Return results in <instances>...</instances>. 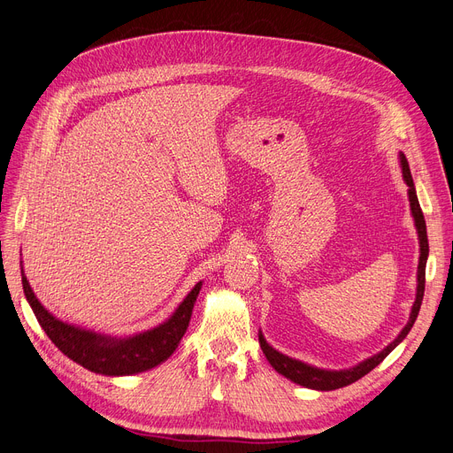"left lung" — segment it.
<instances>
[{"label":"left lung","instance_id":"8db88e82","mask_svg":"<svg viewBox=\"0 0 453 453\" xmlns=\"http://www.w3.org/2000/svg\"><path fill=\"white\" fill-rule=\"evenodd\" d=\"M400 157V167H402V177L403 182L407 184V196H409V206H411V215L413 221L417 226V234H418V247H420V256H418V269H417V296L415 303L411 306V313H409V320L407 325L402 328V332L396 335V339L393 342L387 344L383 350H380L378 354L363 359L361 363L354 365L350 369H341V371H328V369H319L313 367V365H308L300 359L289 357L282 352H278L276 349H273L271 344L265 341L262 330L257 332V339H260V347L267 357V361L271 363V367L278 372L286 376L288 380H291L293 383H298L303 387H308V389H315V391H334V389H341V387H347L354 381H357L359 378H363L365 374H369L374 367L389 356L398 344L405 339V335L411 332L415 320L418 317L420 311V304L424 298V286H426V262H427V254H429V247H427V234H426V221H424V213L420 210L418 204V197H417V189H415V182L411 177V171H409V164L403 157V153L398 155Z\"/></svg>","mask_w":453,"mask_h":453}]
</instances>
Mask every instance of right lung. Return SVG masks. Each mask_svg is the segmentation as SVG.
Instances as JSON below:
<instances>
[{
    "label": "right lung",
    "instance_id": "right-lung-1",
    "mask_svg": "<svg viewBox=\"0 0 453 453\" xmlns=\"http://www.w3.org/2000/svg\"><path fill=\"white\" fill-rule=\"evenodd\" d=\"M21 284H24L26 298L38 325L48 334L55 347L64 356L79 363L81 367L104 376H131L155 369L160 363H164L177 350L180 339L184 337L193 304H196L203 288V282L193 286L179 308L171 313L169 319L160 322L158 326L134 335L116 337L86 330L55 317L36 298L24 267H21Z\"/></svg>",
    "mask_w": 453,
    "mask_h": 453
}]
</instances>
